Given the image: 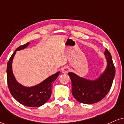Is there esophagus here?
I'll return each mask as SVG.
<instances>
[{"mask_svg":"<svg viewBox=\"0 0 124 124\" xmlns=\"http://www.w3.org/2000/svg\"><path fill=\"white\" fill-rule=\"evenodd\" d=\"M69 70H70V69H69V67L64 66L62 69V72L63 73H68L69 72Z\"/></svg>","mask_w":124,"mask_h":124,"instance_id":"esophagus-1","label":"esophagus"}]
</instances>
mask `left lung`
<instances>
[{
    "mask_svg": "<svg viewBox=\"0 0 124 124\" xmlns=\"http://www.w3.org/2000/svg\"><path fill=\"white\" fill-rule=\"evenodd\" d=\"M107 65L106 70L96 80L81 78L72 72H69L72 82V93L75 99L81 103L92 104L97 103L106 97L112 86L116 69L110 52H104Z\"/></svg>",
    "mask_w": 124,
    "mask_h": 124,
    "instance_id": "left-lung-1",
    "label": "left lung"
}]
</instances>
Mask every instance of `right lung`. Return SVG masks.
Masks as SVG:
<instances>
[{
    "instance_id": "obj_1",
    "label": "right lung",
    "mask_w": 124,
    "mask_h": 124,
    "mask_svg": "<svg viewBox=\"0 0 124 124\" xmlns=\"http://www.w3.org/2000/svg\"><path fill=\"white\" fill-rule=\"evenodd\" d=\"M29 42L16 49L7 65V80L11 94L22 105L30 107H40L49 99L52 93V84L59 76L60 72L51 75L43 82L32 87H25L17 82L12 70V61L17 51L27 47Z\"/></svg>"
}]
</instances>
